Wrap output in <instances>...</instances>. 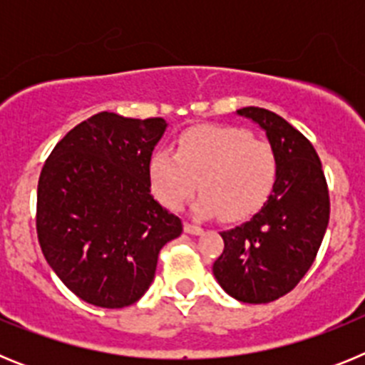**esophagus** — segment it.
<instances>
[{"instance_id": "34e87169", "label": "esophagus", "mask_w": 365, "mask_h": 365, "mask_svg": "<svg viewBox=\"0 0 365 365\" xmlns=\"http://www.w3.org/2000/svg\"><path fill=\"white\" fill-rule=\"evenodd\" d=\"M185 232L190 235H199L202 234V228L197 225H192V222H185Z\"/></svg>"}]
</instances>
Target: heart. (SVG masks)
<instances>
[{
	"label": "heart",
	"mask_w": 365,
	"mask_h": 365,
	"mask_svg": "<svg viewBox=\"0 0 365 365\" xmlns=\"http://www.w3.org/2000/svg\"><path fill=\"white\" fill-rule=\"evenodd\" d=\"M278 159L272 146L234 125H197L177 140V151H155L150 179L155 195L180 210L199 182L193 214L241 221L263 206L272 192Z\"/></svg>",
	"instance_id": "b5f03b06"
}]
</instances>
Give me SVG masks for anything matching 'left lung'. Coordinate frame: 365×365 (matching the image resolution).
<instances>
[{
  "label": "left lung",
  "mask_w": 365,
  "mask_h": 365,
  "mask_svg": "<svg viewBox=\"0 0 365 365\" xmlns=\"http://www.w3.org/2000/svg\"><path fill=\"white\" fill-rule=\"evenodd\" d=\"M265 131L278 159L272 193L252 219L221 232L214 276L243 303H269L307 274L329 225V190L318 153L285 118L263 108L237 109Z\"/></svg>",
  "instance_id": "obj_1"
}]
</instances>
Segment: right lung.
<instances>
[{"label": "right lung", "instance_id": "obj_1", "mask_svg": "<svg viewBox=\"0 0 365 365\" xmlns=\"http://www.w3.org/2000/svg\"><path fill=\"white\" fill-rule=\"evenodd\" d=\"M166 128L164 118L102 111L73 128L41 168V252L63 285L96 307L143 298L160 248L182 232L151 195V153Z\"/></svg>", "mask_w": 365, "mask_h": 365}]
</instances>
